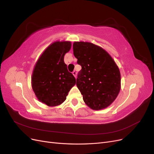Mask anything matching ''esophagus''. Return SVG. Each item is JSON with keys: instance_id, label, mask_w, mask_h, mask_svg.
Returning a JSON list of instances; mask_svg holds the SVG:
<instances>
[{"instance_id": "1", "label": "esophagus", "mask_w": 154, "mask_h": 154, "mask_svg": "<svg viewBox=\"0 0 154 154\" xmlns=\"http://www.w3.org/2000/svg\"><path fill=\"white\" fill-rule=\"evenodd\" d=\"M72 74H73L74 77L76 78V74H77V72H76L75 71H74L72 72Z\"/></svg>"}]
</instances>
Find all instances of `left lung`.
<instances>
[{"mask_svg":"<svg viewBox=\"0 0 154 154\" xmlns=\"http://www.w3.org/2000/svg\"><path fill=\"white\" fill-rule=\"evenodd\" d=\"M73 53L82 66L76 85L85 104L95 110L108 107L121 89V74L114 60L103 48L87 42H74Z\"/></svg>","mask_w":154,"mask_h":154,"instance_id":"obj_1","label":"left lung"}]
</instances>
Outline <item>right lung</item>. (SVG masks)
I'll return each instance as SVG.
<instances>
[{"label":"right lung","instance_id":"add662e5","mask_svg":"<svg viewBox=\"0 0 154 154\" xmlns=\"http://www.w3.org/2000/svg\"><path fill=\"white\" fill-rule=\"evenodd\" d=\"M71 48L69 41H57L49 45L35 64L31 77L32 90L38 100L49 106L62 104L76 84L67 70L64 56Z\"/></svg>","mask_w":154,"mask_h":154}]
</instances>
